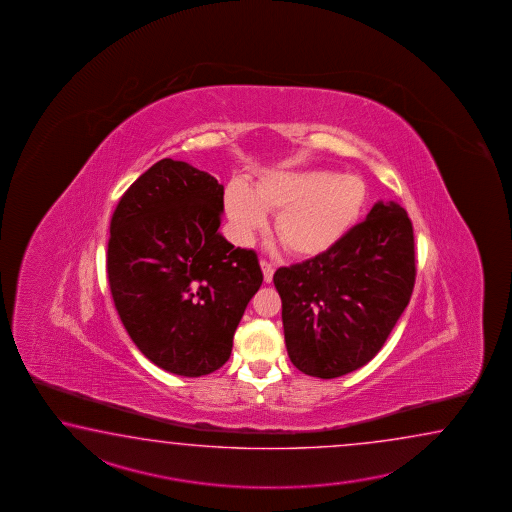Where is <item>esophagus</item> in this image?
<instances>
[{
    "mask_svg": "<svg viewBox=\"0 0 512 512\" xmlns=\"http://www.w3.org/2000/svg\"><path fill=\"white\" fill-rule=\"evenodd\" d=\"M261 271H263V280L267 283L272 282V276H274V267H272V263H269L267 260H261Z\"/></svg>",
    "mask_w": 512,
    "mask_h": 512,
    "instance_id": "1",
    "label": "esophagus"
}]
</instances>
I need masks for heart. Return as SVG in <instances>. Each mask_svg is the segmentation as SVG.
I'll list each match as a JSON object with an SVG mask.
<instances>
[{
  "mask_svg": "<svg viewBox=\"0 0 512 512\" xmlns=\"http://www.w3.org/2000/svg\"><path fill=\"white\" fill-rule=\"evenodd\" d=\"M364 203L362 179L326 170L278 172L252 186L232 181L225 190V210L241 241L265 227L267 212H278L274 234L298 258L331 251L353 229Z\"/></svg>",
  "mask_w": 512,
  "mask_h": 512,
  "instance_id": "heart-1",
  "label": "heart"
}]
</instances>
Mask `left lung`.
I'll return each mask as SVG.
<instances>
[{
    "label": "left lung",
    "instance_id": "8db88e82",
    "mask_svg": "<svg viewBox=\"0 0 512 512\" xmlns=\"http://www.w3.org/2000/svg\"><path fill=\"white\" fill-rule=\"evenodd\" d=\"M289 359L305 375L335 379L381 351L415 283L414 229L397 203H375L331 251L280 267Z\"/></svg>",
    "mask_w": 512,
    "mask_h": 512
}]
</instances>
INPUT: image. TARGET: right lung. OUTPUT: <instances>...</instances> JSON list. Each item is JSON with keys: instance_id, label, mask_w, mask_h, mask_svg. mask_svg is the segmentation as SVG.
Listing matches in <instances>:
<instances>
[{"instance_id": "add662e5", "label": "right lung", "mask_w": 512, "mask_h": 512, "mask_svg": "<svg viewBox=\"0 0 512 512\" xmlns=\"http://www.w3.org/2000/svg\"><path fill=\"white\" fill-rule=\"evenodd\" d=\"M223 185L163 159L120 197L109 225V289L133 344L181 377L219 370L263 282L256 252L219 234Z\"/></svg>"}]
</instances>
